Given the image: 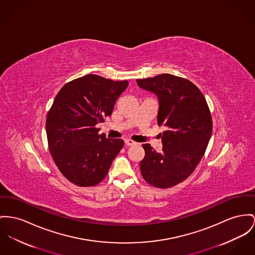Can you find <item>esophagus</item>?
Segmentation results:
<instances>
[{
	"label": "esophagus",
	"instance_id": "34e87169",
	"mask_svg": "<svg viewBox=\"0 0 255 255\" xmlns=\"http://www.w3.org/2000/svg\"><path fill=\"white\" fill-rule=\"evenodd\" d=\"M125 144L127 146H133V145H135L136 143L134 141L130 140V139H125Z\"/></svg>",
	"mask_w": 255,
	"mask_h": 255
}]
</instances>
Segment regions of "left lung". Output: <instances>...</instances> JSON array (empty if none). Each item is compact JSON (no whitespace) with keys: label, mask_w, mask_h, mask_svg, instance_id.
Returning <instances> with one entry per match:
<instances>
[{"label":"left lung","mask_w":255,"mask_h":255,"mask_svg":"<svg viewBox=\"0 0 255 255\" xmlns=\"http://www.w3.org/2000/svg\"><path fill=\"white\" fill-rule=\"evenodd\" d=\"M141 89L158 100L157 125L166 129L161 137L162 151L143 144L145 156L140 162L144 180L160 188L185 181L203 157L212 135L213 122L200 90L189 80L171 74L137 79Z\"/></svg>","instance_id":"obj_1"}]
</instances>
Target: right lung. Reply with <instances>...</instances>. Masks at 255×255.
<instances>
[{
    "label": "right lung",
    "instance_id": "right-lung-1",
    "mask_svg": "<svg viewBox=\"0 0 255 255\" xmlns=\"http://www.w3.org/2000/svg\"><path fill=\"white\" fill-rule=\"evenodd\" d=\"M128 82L88 74L63 86L46 118L49 151L61 173L79 187L100 184L124 146L99 134L96 126L112 114Z\"/></svg>",
    "mask_w": 255,
    "mask_h": 255
}]
</instances>
